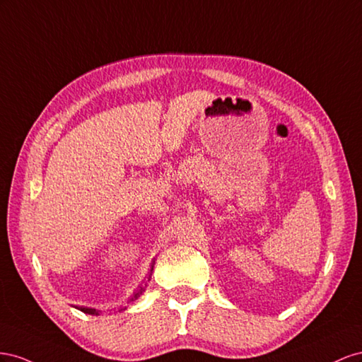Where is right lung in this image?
<instances>
[{
    "mask_svg": "<svg viewBox=\"0 0 362 362\" xmlns=\"http://www.w3.org/2000/svg\"><path fill=\"white\" fill-rule=\"evenodd\" d=\"M151 272H153V268H151ZM144 293V288H141V290L138 291V293H135L133 294V297H132V300H136V298L141 296ZM81 313H85V314H90V315H98V311L97 309H94V308H85V306H80L78 308Z\"/></svg>",
    "mask_w": 362,
    "mask_h": 362,
    "instance_id": "right-lung-1",
    "label": "right lung"
}]
</instances>
